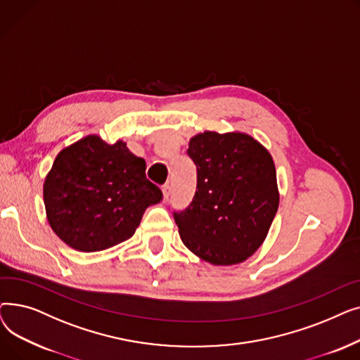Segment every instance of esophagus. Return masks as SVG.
Returning a JSON list of instances; mask_svg holds the SVG:
<instances>
[{
  "label": "esophagus",
  "instance_id": "1",
  "mask_svg": "<svg viewBox=\"0 0 360 360\" xmlns=\"http://www.w3.org/2000/svg\"><path fill=\"white\" fill-rule=\"evenodd\" d=\"M162 194H163V202H166L169 200V195H170V186L169 185H165L162 188Z\"/></svg>",
  "mask_w": 360,
  "mask_h": 360
}]
</instances>
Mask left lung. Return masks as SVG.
I'll use <instances>...</instances> for the list:
<instances>
[{
  "label": "left lung",
  "mask_w": 360,
  "mask_h": 360,
  "mask_svg": "<svg viewBox=\"0 0 360 360\" xmlns=\"http://www.w3.org/2000/svg\"><path fill=\"white\" fill-rule=\"evenodd\" d=\"M197 191L175 213L185 247L213 266L247 261L266 240L278 209L270 151L247 132L204 131L188 143Z\"/></svg>",
  "instance_id": "8db88e82"
}]
</instances>
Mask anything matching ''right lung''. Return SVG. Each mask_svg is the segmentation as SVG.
I'll list each match as a JSON object with an SVG mask.
<instances>
[{"label": "right lung", "instance_id": "right-lung-1", "mask_svg": "<svg viewBox=\"0 0 360 360\" xmlns=\"http://www.w3.org/2000/svg\"><path fill=\"white\" fill-rule=\"evenodd\" d=\"M162 193L146 179V162L127 143L89 134L64 147L44 182L51 229L70 248L98 252L136 233Z\"/></svg>", "mask_w": 360, "mask_h": 360}]
</instances>
